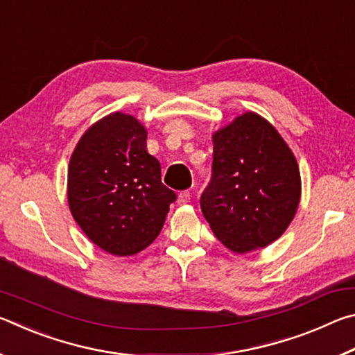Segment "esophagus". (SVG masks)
<instances>
[{"label":"esophagus","instance_id":"34e87169","mask_svg":"<svg viewBox=\"0 0 355 355\" xmlns=\"http://www.w3.org/2000/svg\"><path fill=\"white\" fill-rule=\"evenodd\" d=\"M189 200H191V192H189V191H183V192H180V194H178V199H177L178 205H186V203H188Z\"/></svg>","mask_w":355,"mask_h":355}]
</instances>
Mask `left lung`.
<instances>
[{
    "mask_svg": "<svg viewBox=\"0 0 355 355\" xmlns=\"http://www.w3.org/2000/svg\"><path fill=\"white\" fill-rule=\"evenodd\" d=\"M213 177L200 197L216 238L235 254L266 248L297 211L296 156L272 123L248 111L213 133Z\"/></svg>",
    "mask_w": 355,
    "mask_h": 355,
    "instance_id": "1",
    "label": "left lung"
}]
</instances>
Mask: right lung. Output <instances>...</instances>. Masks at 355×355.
<instances>
[{"mask_svg": "<svg viewBox=\"0 0 355 355\" xmlns=\"http://www.w3.org/2000/svg\"><path fill=\"white\" fill-rule=\"evenodd\" d=\"M175 192L161 183L136 117L111 112L91 125L70 156V213L91 241L116 257L148 248L164 225Z\"/></svg>", "mask_w": 355, "mask_h": 355, "instance_id": "obj_1", "label": "right lung"}]
</instances>
